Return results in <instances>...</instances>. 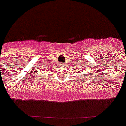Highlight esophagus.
<instances>
[{
	"mask_svg": "<svg viewBox=\"0 0 126 126\" xmlns=\"http://www.w3.org/2000/svg\"><path fill=\"white\" fill-rule=\"evenodd\" d=\"M59 66H62H62H64V64L63 63H60V64H59Z\"/></svg>",
	"mask_w": 126,
	"mask_h": 126,
	"instance_id": "obj_1",
	"label": "esophagus"
}]
</instances>
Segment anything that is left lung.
<instances>
[{
	"mask_svg": "<svg viewBox=\"0 0 126 126\" xmlns=\"http://www.w3.org/2000/svg\"><path fill=\"white\" fill-rule=\"evenodd\" d=\"M80 71H83V69H82V70H79V72H80Z\"/></svg>",
	"mask_w": 126,
	"mask_h": 126,
	"instance_id": "8db88e82",
	"label": "left lung"
}]
</instances>
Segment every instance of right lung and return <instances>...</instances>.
Returning a JSON list of instances; mask_svg holds the SVG:
<instances>
[{
	"mask_svg": "<svg viewBox=\"0 0 126 126\" xmlns=\"http://www.w3.org/2000/svg\"><path fill=\"white\" fill-rule=\"evenodd\" d=\"M34 72H36V71H34ZM36 75H37V74H36Z\"/></svg>",
	"mask_w": 126,
	"mask_h": 126,
	"instance_id": "right-lung-1",
	"label": "right lung"
}]
</instances>
